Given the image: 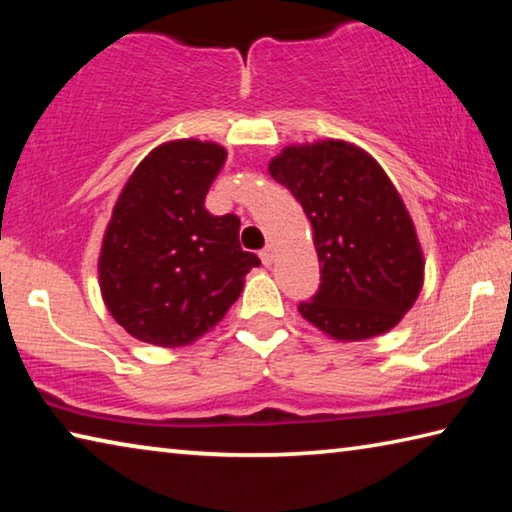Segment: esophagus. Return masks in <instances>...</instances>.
<instances>
[{
  "instance_id": "esophagus-1",
  "label": "esophagus",
  "mask_w": 512,
  "mask_h": 512,
  "mask_svg": "<svg viewBox=\"0 0 512 512\" xmlns=\"http://www.w3.org/2000/svg\"><path fill=\"white\" fill-rule=\"evenodd\" d=\"M259 257H262V264H264V266H271V264L275 262V250H273V246H271V244L264 246L262 250H259Z\"/></svg>"
}]
</instances>
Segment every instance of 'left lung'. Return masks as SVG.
<instances>
[{
    "instance_id": "1",
    "label": "left lung",
    "mask_w": 512,
    "mask_h": 512,
    "mask_svg": "<svg viewBox=\"0 0 512 512\" xmlns=\"http://www.w3.org/2000/svg\"><path fill=\"white\" fill-rule=\"evenodd\" d=\"M314 228L320 284L298 305L339 341H361L400 323L422 289L424 259L391 180L359 146L325 140L287 146L268 164Z\"/></svg>"
}]
</instances>
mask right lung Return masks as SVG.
Returning <instances> with one entry per match:
<instances>
[{
  "mask_svg": "<svg viewBox=\"0 0 512 512\" xmlns=\"http://www.w3.org/2000/svg\"><path fill=\"white\" fill-rule=\"evenodd\" d=\"M223 146L176 140L137 164L117 198L99 257L112 318L144 343L189 345L235 305L259 257L239 246V216H214L205 196Z\"/></svg>",
  "mask_w": 512,
  "mask_h": 512,
  "instance_id": "right-lung-1",
  "label": "right lung"
}]
</instances>
